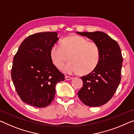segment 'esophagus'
<instances>
[{
	"mask_svg": "<svg viewBox=\"0 0 134 134\" xmlns=\"http://www.w3.org/2000/svg\"><path fill=\"white\" fill-rule=\"evenodd\" d=\"M73 79V77H69V76H68V75H65V79L67 80H71Z\"/></svg>",
	"mask_w": 134,
	"mask_h": 134,
	"instance_id": "34e87169",
	"label": "esophagus"
}]
</instances>
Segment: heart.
I'll return each instance as SVG.
<instances>
[{"label":"heart","mask_w":134,"mask_h":134,"mask_svg":"<svg viewBox=\"0 0 134 134\" xmlns=\"http://www.w3.org/2000/svg\"><path fill=\"white\" fill-rule=\"evenodd\" d=\"M50 55L53 63L58 69L63 66L69 55L70 61L62 68L68 74L90 73L97 66L100 60V50L97 44L76 35L63 39L61 46L53 45Z\"/></svg>","instance_id":"1"}]
</instances>
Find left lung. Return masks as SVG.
Masks as SVG:
<instances>
[{
  "instance_id": "8db88e82",
  "label": "left lung",
  "mask_w": 134,
  "mask_h": 134,
  "mask_svg": "<svg viewBox=\"0 0 134 134\" xmlns=\"http://www.w3.org/2000/svg\"><path fill=\"white\" fill-rule=\"evenodd\" d=\"M97 44L100 60L92 72L81 77L83 86L78 96L86 105L99 107L114 95L121 80L123 57L118 43L102 32H79Z\"/></svg>"
}]
</instances>
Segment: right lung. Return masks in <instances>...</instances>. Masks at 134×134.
Here are the masks:
<instances>
[{"label": "right lung", "instance_id": "right-lung-1", "mask_svg": "<svg viewBox=\"0 0 134 134\" xmlns=\"http://www.w3.org/2000/svg\"><path fill=\"white\" fill-rule=\"evenodd\" d=\"M58 40L54 32L31 35L14 55L11 78L18 96L26 104L38 108L48 106L54 98L55 84L65 80L50 55Z\"/></svg>", "mask_w": 134, "mask_h": 134}]
</instances>
